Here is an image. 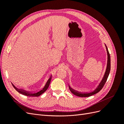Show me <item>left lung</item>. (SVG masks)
<instances>
[{"mask_svg":"<svg viewBox=\"0 0 124 124\" xmlns=\"http://www.w3.org/2000/svg\"><path fill=\"white\" fill-rule=\"evenodd\" d=\"M106 47V50H107V54H108V62H107V68H106V72H105L104 75L103 76V78H102V80H101V82L99 83V85L97 86V87L96 88V89L95 90H94L93 92H90V93H80L78 92L77 91H76L75 90L73 89L72 88H71L69 85V88L70 92L72 93L73 94H74V95H76L78 97H88L89 96H91L93 95L96 94L97 93H98L99 91H100L101 89L103 88V87L104 86L105 83L108 79V75H109L110 73V69H111V59H110V55L109 54V52H108V48L106 46V45H105Z\"/></svg>","mask_w":124,"mask_h":124,"instance_id":"1","label":"left lung"}]
</instances>
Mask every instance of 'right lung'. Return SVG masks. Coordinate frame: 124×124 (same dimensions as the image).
<instances>
[{"label": "right lung", "mask_w": 124, "mask_h": 124, "mask_svg": "<svg viewBox=\"0 0 124 124\" xmlns=\"http://www.w3.org/2000/svg\"><path fill=\"white\" fill-rule=\"evenodd\" d=\"M51 79H52V76H51L50 78H49V79L47 80L46 85H45V86H44V87L42 89H41L40 91L37 92H36V93L28 92H26L23 89H18L12 83V84L13 86V87L16 89V91L19 93H21V94H22V95H24L25 96H30V97H38V96H39L40 95H41V94H42L43 93H44L46 91L48 87V86H49V85H50Z\"/></svg>", "instance_id": "obj_1"}]
</instances>
